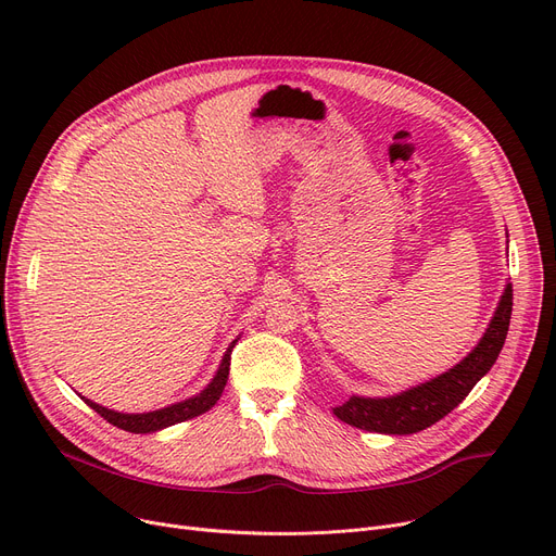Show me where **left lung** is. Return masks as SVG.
<instances>
[{
	"label": "left lung",
	"instance_id": "1",
	"mask_svg": "<svg viewBox=\"0 0 556 556\" xmlns=\"http://www.w3.org/2000/svg\"><path fill=\"white\" fill-rule=\"evenodd\" d=\"M511 300V283H505L484 336L448 371L392 396L352 394L342 405L333 407V415L349 426L383 434H413L444 419L498 358L509 331Z\"/></svg>",
	"mask_w": 556,
	"mask_h": 556
}]
</instances>
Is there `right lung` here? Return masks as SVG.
Listing matches in <instances>:
<instances>
[{"mask_svg":"<svg viewBox=\"0 0 556 556\" xmlns=\"http://www.w3.org/2000/svg\"><path fill=\"white\" fill-rule=\"evenodd\" d=\"M239 342L231 340L227 352L218 365V371L214 374V378L210 381V386L200 390L198 394L185 399V401H178V403H170L166 407H160V410H153V413H137V415H128V413H116V410H110V407H103L90 399L80 396L87 405L92 407L94 413H99L105 421H110L112 426L122 428V430H128V432H135V434H146V432H157L162 428H168V426H175V424H182L187 419H193L202 413L212 410V407L216 405V401L220 399L223 390H225V383H227V376H229V361H231V349L233 344Z\"/></svg>","mask_w":556,"mask_h":556,"instance_id":"obj_1","label":"right lung"}]
</instances>
